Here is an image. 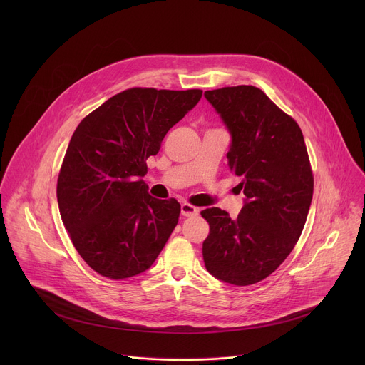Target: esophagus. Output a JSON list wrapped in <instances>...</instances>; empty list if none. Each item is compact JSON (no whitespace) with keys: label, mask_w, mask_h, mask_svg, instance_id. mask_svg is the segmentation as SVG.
Wrapping results in <instances>:
<instances>
[{"label":"esophagus","mask_w":365,"mask_h":365,"mask_svg":"<svg viewBox=\"0 0 365 365\" xmlns=\"http://www.w3.org/2000/svg\"><path fill=\"white\" fill-rule=\"evenodd\" d=\"M180 212H182L183 217H196L199 214V210H197L196 206H193L190 203H182Z\"/></svg>","instance_id":"obj_1"}]
</instances>
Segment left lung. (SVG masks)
Wrapping results in <instances>:
<instances>
[{
	"label": "left lung",
	"instance_id": "obj_1",
	"mask_svg": "<svg viewBox=\"0 0 365 365\" xmlns=\"http://www.w3.org/2000/svg\"><path fill=\"white\" fill-rule=\"evenodd\" d=\"M225 124L230 170L241 178L244 205L235 220L220 207L200 215L210 222L202 245L206 270L218 280L248 286L270 276L292 252L314 195L302 130L251 85L206 91Z\"/></svg>",
	"mask_w": 365,
	"mask_h": 365
}]
</instances>
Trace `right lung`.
I'll return each mask as SVG.
<instances>
[{"mask_svg":"<svg viewBox=\"0 0 365 365\" xmlns=\"http://www.w3.org/2000/svg\"><path fill=\"white\" fill-rule=\"evenodd\" d=\"M200 96V89L131 88L75 130L58 179V203L75 248L101 276L123 280L145 272L178 225L179 202L153 197L141 178L145 160Z\"/></svg>","mask_w":365,"mask_h":365,"instance_id":"1","label":"right lung"}]
</instances>
